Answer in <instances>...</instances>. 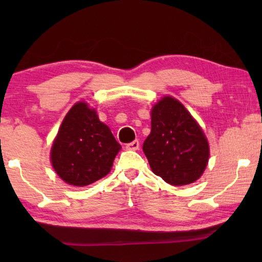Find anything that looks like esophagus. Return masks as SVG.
Segmentation results:
<instances>
[{
    "label": "esophagus",
    "mask_w": 262,
    "mask_h": 262,
    "mask_svg": "<svg viewBox=\"0 0 262 262\" xmlns=\"http://www.w3.org/2000/svg\"><path fill=\"white\" fill-rule=\"evenodd\" d=\"M127 150H137L139 148V142L138 141H134L131 143H128V144H126V146H125Z\"/></svg>",
    "instance_id": "34e87169"
}]
</instances>
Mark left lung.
<instances>
[{
  "instance_id": "left-lung-1",
  "label": "left lung",
  "mask_w": 262,
  "mask_h": 262,
  "mask_svg": "<svg viewBox=\"0 0 262 262\" xmlns=\"http://www.w3.org/2000/svg\"><path fill=\"white\" fill-rule=\"evenodd\" d=\"M150 168L168 184L184 186L202 177L209 161V143L184 105L170 96L151 111V132L143 143Z\"/></svg>"
}]
</instances>
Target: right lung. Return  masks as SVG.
Returning <instances> with one entry per match:
<instances>
[{
	"label": "right lung",
	"mask_w": 262,
	"mask_h": 262,
	"mask_svg": "<svg viewBox=\"0 0 262 262\" xmlns=\"http://www.w3.org/2000/svg\"><path fill=\"white\" fill-rule=\"evenodd\" d=\"M120 148L95 110L77 102L60 125L51 149V162L67 184L81 187L108 174Z\"/></svg>",
	"instance_id": "obj_1"
}]
</instances>
